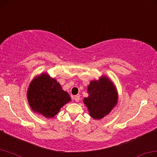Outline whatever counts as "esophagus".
<instances>
[{
  "mask_svg": "<svg viewBox=\"0 0 157 157\" xmlns=\"http://www.w3.org/2000/svg\"><path fill=\"white\" fill-rule=\"evenodd\" d=\"M74 100H75L76 102H78V101H79V100H80V96H79V95H77L74 96Z\"/></svg>",
  "mask_w": 157,
  "mask_h": 157,
  "instance_id": "34e87169",
  "label": "esophagus"
}]
</instances>
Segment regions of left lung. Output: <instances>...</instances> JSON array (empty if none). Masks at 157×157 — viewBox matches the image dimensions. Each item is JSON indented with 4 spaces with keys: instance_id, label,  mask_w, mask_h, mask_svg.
I'll list each match as a JSON object with an SVG mask.
<instances>
[{
    "instance_id": "8db88e82",
    "label": "left lung",
    "mask_w": 157,
    "mask_h": 157,
    "mask_svg": "<svg viewBox=\"0 0 157 157\" xmlns=\"http://www.w3.org/2000/svg\"><path fill=\"white\" fill-rule=\"evenodd\" d=\"M88 97L83 103L94 119H101L111 112L118 103V92L114 83L107 76L93 80L88 86Z\"/></svg>"
}]
</instances>
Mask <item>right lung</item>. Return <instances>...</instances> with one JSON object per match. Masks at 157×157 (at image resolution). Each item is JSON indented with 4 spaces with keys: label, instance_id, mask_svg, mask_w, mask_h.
<instances>
[{
    "label": "right lung",
    "instance_id": "1",
    "mask_svg": "<svg viewBox=\"0 0 157 157\" xmlns=\"http://www.w3.org/2000/svg\"><path fill=\"white\" fill-rule=\"evenodd\" d=\"M26 95L31 110L47 119L53 118L64 105L71 100L56 79L46 73L33 78Z\"/></svg>",
    "mask_w": 157,
    "mask_h": 157
}]
</instances>
